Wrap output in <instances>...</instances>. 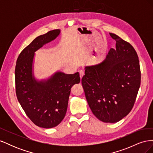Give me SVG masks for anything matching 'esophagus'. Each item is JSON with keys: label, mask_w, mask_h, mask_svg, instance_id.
Wrapping results in <instances>:
<instances>
[{"label": "esophagus", "mask_w": 153, "mask_h": 153, "mask_svg": "<svg viewBox=\"0 0 153 153\" xmlns=\"http://www.w3.org/2000/svg\"><path fill=\"white\" fill-rule=\"evenodd\" d=\"M79 74H80V80H82V77L84 76V72L83 71H80V72H79Z\"/></svg>", "instance_id": "obj_1"}]
</instances>
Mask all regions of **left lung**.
Returning <instances> with one entry per match:
<instances>
[{"label": "left lung", "mask_w": 153, "mask_h": 153, "mask_svg": "<svg viewBox=\"0 0 153 153\" xmlns=\"http://www.w3.org/2000/svg\"><path fill=\"white\" fill-rule=\"evenodd\" d=\"M102 62L86 66L82 84L92 113L100 121L114 123L130 112L140 85L139 60L135 50L117 35Z\"/></svg>", "instance_id": "left-lung-1"}]
</instances>
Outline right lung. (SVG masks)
<instances>
[{"mask_svg":"<svg viewBox=\"0 0 153 153\" xmlns=\"http://www.w3.org/2000/svg\"><path fill=\"white\" fill-rule=\"evenodd\" d=\"M60 30L55 29L37 37L22 51L15 67L17 99L28 117L36 126L51 128L65 117L69 96L73 85L80 83L78 73L55 74L47 81L37 82L32 75L34 52L55 39Z\"/></svg>","mask_w":153,"mask_h":153,"instance_id":"add662e5","label":"right lung"}]
</instances>
